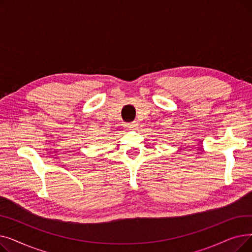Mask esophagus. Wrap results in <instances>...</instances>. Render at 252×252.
Segmentation results:
<instances>
[{
    "instance_id": "34e87169",
    "label": "esophagus",
    "mask_w": 252,
    "mask_h": 252,
    "mask_svg": "<svg viewBox=\"0 0 252 252\" xmlns=\"http://www.w3.org/2000/svg\"><path fill=\"white\" fill-rule=\"evenodd\" d=\"M137 126V123L136 122H131V123H128L126 125V127L128 128V129H133Z\"/></svg>"
}]
</instances>
